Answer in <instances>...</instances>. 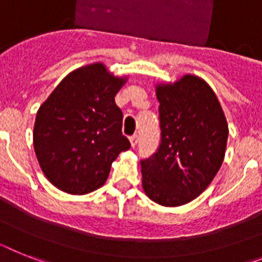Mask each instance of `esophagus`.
Returning a JSON list of instances; mask_svg holds the SVG:
<instances>
[{"mask_svg": "<svg viewBox=\"0 0 262 262\" xmlns=\"http://www.w3.org/2000/svg\"><path fill=\"white\" fill-rule=\"evenodd\" d=\"M129 140H130V145H132V148H135L136 145L138 144V136L137 135H133L129 137Z\"/></svg>", "mask_w": 262, "mask_h": 262, "instance_id": "esophagus-1", "label": "esophagus"}]
</instances>
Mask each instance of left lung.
I'll return each instance as SVG.
<instances>
[{
    "mask_svg": "<svg viewBox=\"0 0 262 262\" xmlns=\"http://www.w3.org/2000/svg\"><path fill=\"white\" fill-rule=\"evenodd\" d=\"M156 96L161 144L141 161L142 188L160 205H185L221 168L229 133L225 114L212 88L192 74L158 83Z\"/></svg>",
    "mask_w": 262,
    "mask_h": 262,
    "instance_id": "8db88e82",
    "label": "left lung"
}]
</instances>
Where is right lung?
Here are the masks:
<instances>
[{
  "mask_svg": "<svg viewBox=\"0 0 262 262\" xmlns=\"http://www.w3.org/2000/svg\"><path fill=\"white\" fill-rule=\"evenodd\" d=\"M125 82L126 77L113 76L104 63H90L68 74L39 106L34 151L46 179L62 192L101 188L112 162L130 148L114 101Z\"/></svg>",
  "mask_w": 262,
  "mask_h": 262,
  "instance_id": "right-lung-1",
  "label": "right lung"
}]
</instances>
